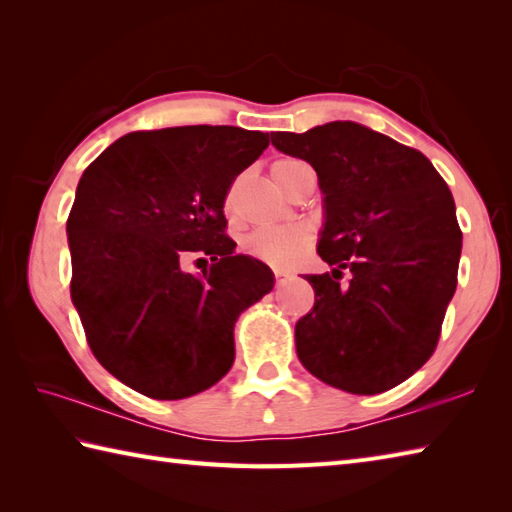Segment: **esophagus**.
Wrapping results in <instances>:
<instances>
[{"mask_svg": "<svg viewBox=\"0 0 512 512\" xmlns=\"http://www.w3.org/2000/svg\"><path fill=\"white\" fill-rule=\"evenodd\" d=\"M290 275L288 273H281V270H275V279H277V284H281V281H286Z\"/></svg>", "mask_w": 512, "mask_h": 512, "instance_id": "34e87169", "label": "esophagus"}]
</instances>
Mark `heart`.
<instances>
[{
  "label": "heart",
  "instance_id": "b5f03b06",
  "mask_svg": "<svg viewBox=\"0 0 512 512\" xmlns=\"http://www.w3.org/2000/svg\"><path fill=\"white\" fill-rule=\"evenodd\" d=\"M306 162L297 158H279L270 167V176L281 191L288 189L292 178L297 176L301 169H306ZM226 215H233V195L226 198ZM312 244V235L301 226H277V228H257L244 239V250L273 268L288 270L295 266L299 259L308 253Z\"/></svg>",
  "mask_w": 512,
  "mask_h": 512
}]
</instances>
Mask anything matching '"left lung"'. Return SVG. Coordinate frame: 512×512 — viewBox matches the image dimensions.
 <instances>
[{"label": "left lung", "mask_w": 512, "mask_h": 512, "mask_svg": "<svg viewBox=\"0 0 512 512\" xmlns=\"http://www.w3.org/2000/svg\"><path fill=\"white\" fill-rule=\"evenodd\" d=\"M270 136L310 162L325 195L317 253L334 270L306 277L314 308L295 325L299 361L336 389L383 394L436 352L462 253L453 195L418 149L352 121Z\"/></svg>", "instance_id": "obj_1"}]
</instances>
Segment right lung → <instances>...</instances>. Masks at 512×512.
Instances as JSON below:
<instances>
[{"mask_svg":"<svg viewBox=\"0 0 512 512\" xmlns=\"http://www.w3.org/2000/svg\"><path fill=\"white\" fill-rule=\"evenodd\" d=\"M268 143L231 125L151 129L83 171L68 217L70 295L96 361L138 394L213 387L233 365L237 317L273 290L266 264L235 253L224 217L233 180ZM198 254L212 262L189 274Z\"/></svg>","mask_w":512,"mask_h":512,"instance_id":"add662e5","label":"right lung"}]
</instances>
